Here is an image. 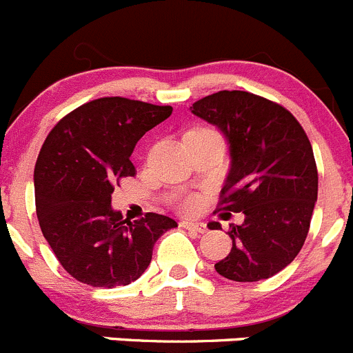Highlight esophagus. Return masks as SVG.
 I'll return each mask as SVG.
<instances>
[{"instance_id": "obj_1", "label": "esophagus", "mask_w": 353, "mask_h": 353, "mask_svg": "<svg viewBox=\"0 0 353 353\" xmlns=\"http://www.w3.org/2000/svg\"><path fill=\"white\" fill-rule=\"evenodd\" d=\"M181 226L195 233H205L207 230V226L203 225V223H193V221H181Z\"/></svg>"}]
</instances>
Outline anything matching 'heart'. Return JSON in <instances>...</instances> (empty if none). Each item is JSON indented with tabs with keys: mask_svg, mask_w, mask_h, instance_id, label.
Returning a JSON list of instances; mask_svg holds the SVG:
<instances>
[{
	"mask_svg": "<svg viewBox=\"0 0 353 353\" xmlns=\"http://www.w3.org/2000/svg\"><path fill=\"white\" fill-rule=\"evenodd\" d=\"M181 209L184 212H192V210L196 209V200L195 199H186L183 203H181Z\"/></svg>",
	"mask_w": 353,
	"mask_h": 353,
	"instance_id": "heart-1",
	"label": "heart"
}]
</instances>
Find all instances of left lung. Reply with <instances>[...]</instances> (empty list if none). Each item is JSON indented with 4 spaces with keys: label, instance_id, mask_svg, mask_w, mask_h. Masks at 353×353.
Wrapping results in <instances>:
<instances>
[{
    "label": "left lung",
    "instance_id": "1",
    "mask_svg": "<svg viewBox=\"0 0 353 353\" xmlns=\"http://www.w3.org/2000/svg\"><path fill=\"white\" fill-rule=\"evenodd\" d=\"M190 110L230 143L232 169L217 210L245 216L230 225L232 251L214 268L235 282L270 279L292 263L310 230L319 192L310 139L291 111L251 92H216Z\"/></svg>",
    "mask_w": 353,
    "mask_h": 353
}]
</instances>
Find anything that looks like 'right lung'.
I'll use <instances>...</instances> for the list:
<instances>
[{"mask_svg": "<svg viewBox=\"0 0 353 353\" xmlns=\"http://www.w3.org/2000/svg\"><path fill=\"white\" fill-rule=\"evenodd\" d=\"M172 114L170 106L101 97L65 114L50 130L34 165L36 214L62 268L92 288L137 281L174 219L146 212L137 221L111 209L114 184L136 176L137 141Z\"/></svg>", "mask_w": 353, "mask_h": 353, "instance_id": "add662e5", "label": "right lung"}]
</instances>
